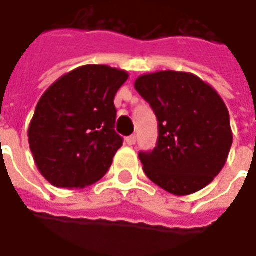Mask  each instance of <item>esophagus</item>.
<instances>
[{"instance_id":"1","label":"esophagus","mask_w":256,"mask_h":256,"mask_svg":"<svg viewBox=\"0 0 256 256\" xmlns=\"http://www.w3.org/2000/svg\"><path fill=\"white\" fill-rule=\"evenodd\" d=\"M124 142L128 144V146H134L136 144V136H128L124 138Z\"/></svg>"}]
</instances>
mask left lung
<instances>
[{"mask_svg":"<svg viewBox=\"0 0 256 256\" xmlns=\"http://www.w3.org/2000/svg\"><path fill=\"white\" fill-rule=\"evenodd\" d=\"M134 88L158 119L157 147L138 154L146 175L176 196L208 186L223 170L232 144L222 96L192 72L171 70L140 76Z\"/></svg>","mask_w":256,"mask_h":256,"instance_id":"1","label":"left lung"}]
</instances>
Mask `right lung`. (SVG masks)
I'll return each instance as SVG.
<instances>
[{"label":"right lung","mask_w":256,"mask_h":256,"mask_svg":"<svg viewBox=\"0 0 256 256\" xmlns=\"http://www.w3.org/2000/svg\"><path fill=\"white\" fill-rule=\"evenodd\" d=\"M128 71L88 64L42 95L28 137L34 164L53 186L82 189L110 168L123 138L114 132V95Z\"/></svg>","instance_id":"obj_1"}]
</instances>
